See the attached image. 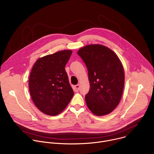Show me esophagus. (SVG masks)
Here are the masks:
<instances>
[{
	"mask_svg": "<svg viewBox=\"0 0 154 154\" xmlns=\"http://www.w3.org/2000/svg\"><path fill=\"white\" fill-rule=\"evenodd\" d=\"M74 90L75 91V92H78L80 90V85H77L74 86Z\"/></svg>",
	"mask_w": 154,
	"mask_h": 154,
	"instance_id": "obj_1",
	"label": "esophagus"
}]
</instances>
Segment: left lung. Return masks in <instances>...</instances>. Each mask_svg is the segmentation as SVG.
I'll use <instances>...</instances> for the list:
<instances>
[{
    "label": "left lung",
    "mask_w": 154,
    "mask_h": 154,
    "mask_svg": "<svg viewBox=\"0 0 154 154\" xmlns=\"http://www.w3.org/2000/svg\"><path fill=\"white\" fill-rule=\"evenodd\" d=\"M77 54L88 71L90 88L85 96L88 107L98 116L110 113L123 93L125 77L121 61L112 50L100 45H87Z\"/></svg>",
    "instance_id": "8db88e82"
}]
</instances>
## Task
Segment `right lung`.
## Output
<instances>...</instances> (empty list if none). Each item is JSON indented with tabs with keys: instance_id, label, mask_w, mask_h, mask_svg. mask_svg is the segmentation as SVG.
<instances>
[{
	"instance_id": "right-lung-1",
	"label": "right lung",
	"mask_w": 154,
	"mask_h": 154,
	"mask_svg": "<svg viewBox=\"0 0 154 154\" xmlns=\"http://www.w3.org/2000/svg\"><path fill=\"white\" fill-rule=\"evenodd\" d=\"M71 50L58 51L37 60L29 77V91L39 110L56 116L63 111L74 96L65 66Z\"/></svg>"
}]
</instances>
